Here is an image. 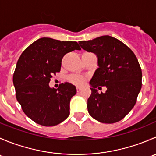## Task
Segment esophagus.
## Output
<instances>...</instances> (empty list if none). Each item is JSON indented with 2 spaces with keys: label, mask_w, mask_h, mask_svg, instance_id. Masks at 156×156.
<instances>
[{
  "label": "esophagus",
  "mask_w": 156,
  "mask_h": 156,
  "mask_svg": "<svg viewBox=\"0 0 156 156\" xmlns=\"http://www.w3.org/2000/svg\"><path fill=\"white\" fill-rule=\"evenodd\" d=\"M76 90H77V92H80V91L81 90V87H77Z\"/></svg>",
  "instance_id": "obj_1"
}]
</instances>
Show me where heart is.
I'll use <instances>...</instances> for the list:
<instances>
[{"label": "heart", "mask_w": 156, "mask_h": 156, "mask_svg": "<svg viewBox=\"0 0 156 156\" xmlns=\"http://www.w3.org/2000/svg\"><path fill=\"white\" fill-rule=\"evenodd\" d=\"M69 81L74 84L80 85L84 83V78L79 75H72L69 77Z\"/></svg>", "instance_id": "1"}]
</instances>
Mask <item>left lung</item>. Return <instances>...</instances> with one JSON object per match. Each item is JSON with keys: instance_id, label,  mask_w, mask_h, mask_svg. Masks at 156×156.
I'll use <instances>...</instances> for the list:
<instances>
[{"instance_id": "8db88e82", "label": "left lung", "mask_w": 156, "mask_h": 156, "mask_svg": "<svg viewBox=\"0 0 156 156\" xmlns=\"http://www.w3.org/2000/svg\"><path fill=\"white\" fill-rule=\"evenodd\" d=\"M81 48L97 55L99 68L90 81L88 112L98 122L112 124L123 119L134 106L142 87V71L133 52L108 35L79 41ZM104 86L106 93L96 88Z\"/></svg>"}]
</instances>
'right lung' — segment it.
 <instances>
[{"instance_id": "1", "label": "right lung", "mask_w": 156, "mask_h": 156, "mask_svg": "<svg viewBox=\"0 0 156 156\" xmlns=\"http://www.w3.org/2000/svg\"><path fill=\"white\" fill-rule=\"evenodd\" d=\"M81 50L76 41L41 37L20 56L12 78L17 101L25 114L35 123L55 126L68 118L71 98L76 87L68 82L50 88V78L60 72L62 57Z\"/></svg>"}]
</instances>
